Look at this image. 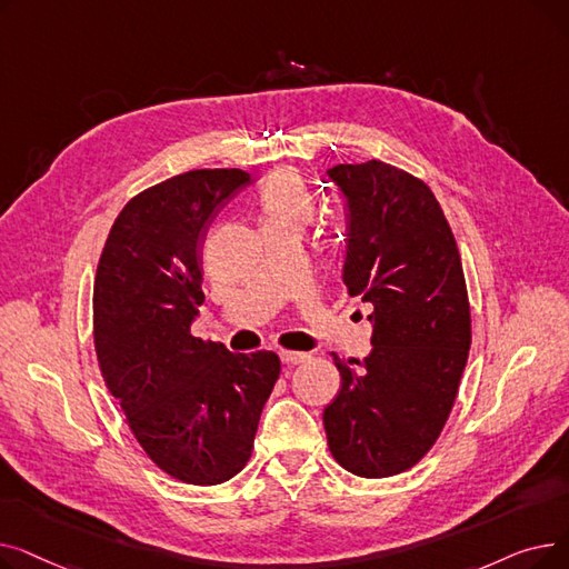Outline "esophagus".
<instances>
[{
	"instance_id": "34e87169",
	"label": "esophagus",
	"mask_w": 569,
	"mask_h": 569,
	"mask_svg": "<svg viewBox=\"0 0 569 569\" xmlns=\"http://www.w3.org/2000/svg\"><path fill=\"white\" fill-rule=\"evenodd\" d=\"M279 357H281L283 365L295 367V365H302L309 355H307V352H295V350H281Z\"/></svg>"
}]
</instances>
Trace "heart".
Instances as JSON below:
<instances>
[{
  "instance_id": "1",
  "label": "heart",
  "mask_w": 569,
  "mask_h": 569,
  "mask_svg": "<svg viewBox=\"0 0 569 569\" xmlns=\"http://www.w3.org/2000/svg\"><path fill=\"white\" fill-rule=\"evenodd\" d=\"M262 228L300 226L305 228L313 217V200L292 170H277L267 177L260 189Z\"/></svg>"
}]
</instances>
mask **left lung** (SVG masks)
<instances>
[{
  "mask_svg": "<svg viewBox=\"0 0 569 569\" xmlns=\"http://www.w3.org/2000/svg\"><path fill=\"white\" fill-rule=\"evenodd\" d=\"M346 200L343 283L373 311L371 352L339 360L322 425L352 475L392 477L420 461L452 412L470 350L461 256L433 191L382 161L327 170Z\"/></svg>",
  "mask_w": 569,
  "mask_h": 569,
  "instance_id": "left-lung-1",
  "label": "left lung"
}]
</instances>
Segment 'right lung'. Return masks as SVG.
Segmentation results:
<instances>
[{"mask_svg": "<svg viewBox=\"0 0 569 569\" xmlns=\"http://www.w3.org/2000/svg\"><path fill=\"white\" fill-rule=\"evenodd\" d=\"M247 184L249 172L217 168L144 189L114 219L97 267L94 346L108 390L147 457L198 487L247 466L281 373L274 352L239 355L191 335L207 228Z\"/></svg>", "mask_w": 569, "mask_h": 569, "instance_id": "add662e5", "label": "right lung"}]
</instances>
